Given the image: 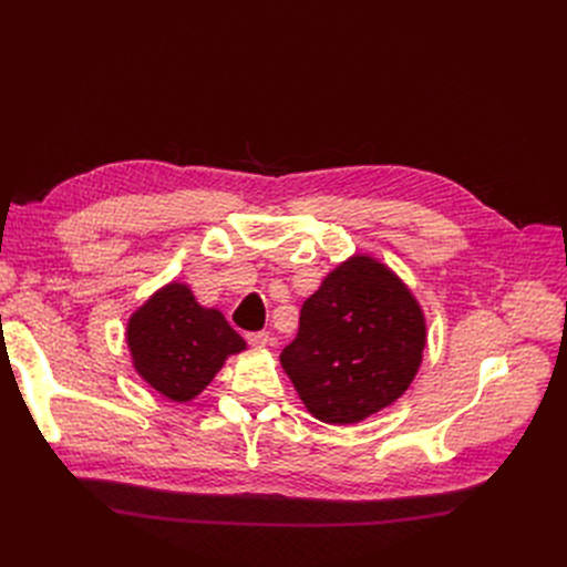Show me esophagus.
I'll list each match as a JSON object with an SVG mask.
<instances>
[{"mask_svg": "<svg viewBox=\"0 0 567 567\" xmlns=\"http://www.w3.org/2000/svg\"><path fill=\"white\" fill-rule=\"evenodd\" d=\"M248 342L252 347H266V344L274 342V338H271V333H268V331H255V333H248Z\"/></svg>", "mask_w": 567, "mask_h": 567, "instance_id": "34e87169", "label": "esophagus"}]
</instances>
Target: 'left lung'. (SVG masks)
<instances>
[{
    "mask_svg": "<svg viewBox=\"0 0 567 567\" xmlns=\"http://www.w3.org/2000/svg\"><path fill=\"white\" fill-rule=\"evenodd\" d=\"M425 319L409 289L370 257L338 266L301 308L280 363L315 419L359 423L419 372Z\"/></svg>",
    "mask_w": 567,
    "mask_h": 567,
    "instance_id": "left-lung-1",
    "label": "left lung"
}]
</instances>
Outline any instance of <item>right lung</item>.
<instances>
[{"instance_id":"obj_1","label":"right lung","mask_w":567,"mask_h":567,"mask_svg":"<svg viewBox=\"0 0 567 567\" xmlns=\"http://www.w3.org/2000/svg\"><path fill=\"white\" fill-rule=\"evenodd\" d=\"M126 340L135 370L174 402L199 395L229 353L246 349L218 310L197 306L186 285L154 293L128 321Z\"/></svg>"}]
</instances>
